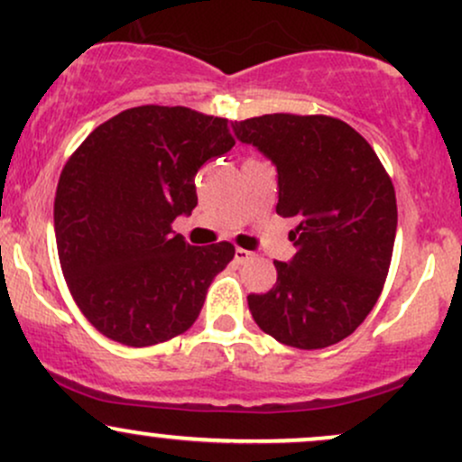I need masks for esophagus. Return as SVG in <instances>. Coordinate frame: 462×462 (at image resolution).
<instances>
[{"mask_svg":"<svg viewBox=\"0 0 462 462\" xmlns=\"http://www.w3.org/2000/svg\"><path fill=\"white\" fill-rule=\"evenodd\" d=\"M254 258V254L252 252H247V249H243V247H236V252H235V261L238 263V264H245V263H249Z\"/></svg>","mask_w":462,"mask_h":462,"instance_id":"34e87169","label":"esophagus"}]
</instances>
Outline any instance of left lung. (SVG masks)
Instances as JSON below:
<instances>
[{
	"label": "left lung",
	"mask_w": 462,
	"mask_h": 462,
	"mask_svg": "<svg viewBox=\"0 0 462 462\" xmlns=\"http://www.w3.org/2000/svg\"><path fill=\"white\" fill-rule=\"evenodd\" d=\"M278 169L280 217L293 261H275L273 289L247 295L254 321L275 341L323 349L349 337L378 301L393 256L397 201L374 147L328 115L273 113L235 124Z\"/></svg>",
	"instance_id": "left-lung-1"
}]
</instances>
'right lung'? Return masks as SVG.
Listing matches in <instances>:
<instances>
[{
    "label": "right lung",
    "mask_w": 462,
    "mask_h": 462,
    "mask_svg": "<svg viewBox=\"0 0 462 462\" xmlns=\"http://www.w3.org/2000/svg\"><path fill=\"white\" fill-rule=\"evenodd\" d=\"M232 145L224 116L147 104L104 121L69 156L54 199L58 258L95 330L150 347L193 326L235 245H189L171 224L198 206L201 164Z\"/></svg>",
    "instance_id": "right-lung-1"
}]
</instances>
